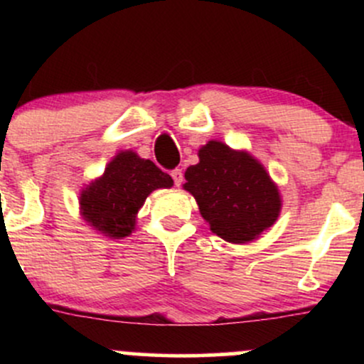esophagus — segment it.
Segmentation results:
<instances>
[{"instance_id":"obj_1","label":"esophagus","mask_w":364,"mask_h":364,"mask_svg":"<svg viewBox=\"0 0 364 364\" xmlns=\"http://www.w3.org/2000/svg\"><path fill=\"white\" fill-rule=\"evenodd\" d=\"M171 176H173V179H174V185L176 186H179L183 183V171L181 169H173L171 171Z\"/></svg>"}]
</instances>
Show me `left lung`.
<instances>
[{"label":"left lung","mask_w":364,"mask_h":364,"mask_svg":"<svg viewBox=\"0 0 364 364\" xmlns=\"http://www.w3.org/2000/svg\"><path fill=\"white\" fill-rule=\"evenodd\" d=\"M200 162L185 173L210 231L229 243L257 240L277 220L281 195L265 168L245 150L210 140L198 150Z\"/></svg>","instance_id":"1"}]
</instances>
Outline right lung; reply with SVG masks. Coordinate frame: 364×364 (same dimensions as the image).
<instances>
[{
  "label": "right lung",
  "instance_id": "obj_1",
  "mask_svg": "<svg viewBox=\"0 0 364 364\" xmlns=\"http://www.w3.org/2000/svg\"><path fill=\"white\" fill-rule=\"evenodd\" d=\"M173 179L149 159L132 150L119 152L80 193V212L101 235L121 240L135 229L136 214L157 188H171Z\"/></svg>",
  "mask_w": 364,
  "mask_h": 364
}]
</instances>
